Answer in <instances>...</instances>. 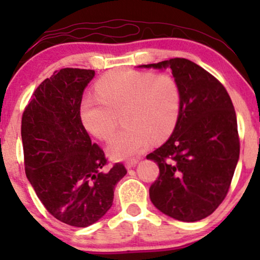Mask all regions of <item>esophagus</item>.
<instances>
[{"label": "esophagus", "mask_w": 260, "mask_h": 260, "mask_svg": "<svg viewBox=\"0 0 260 260\" xmlns=\"http://www.w3.org/2000/svg\"><path fill=\"white\" fill-rule=\"evenodd\" d=\"M137 162H138V159H132V160H128L126 162V168L127 169H132L134 166L137 165Z\"/></svg>", "instance_id": "34e87169"}]
</instances>
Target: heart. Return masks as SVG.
Returning <instances> with one entry per match:
<instances>
[{
	"label": "heart",
	"instance_id": "obj_1",
	"mask_svg": "<svg viewBox=\"0 0 260 260\" xmlns=\"http://www.w3.org/2000/svg\"><path fill=\"white\" fill-rule=\"evenodd\" d=\"M99 98H86L80 118L89 133L107 140L120 123L126 127L107 145L113 159H128L172 132L180 115V86L168 73H144L117 70L96 83Z\"/></svg>",
	"mask_w": 260,
	"mask_h": 260
}]
</instances>
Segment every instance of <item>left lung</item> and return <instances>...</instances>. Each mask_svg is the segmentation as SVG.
<instances>
[{
	"label": "left lung",
	"instance_id": "1",
	"mask_svg": "<svg viewBox=\"0 0 260 260\" xmlns=\"http://www.w3.org/2000/svg\"><path fill=\"white\" fill-rule=\"evenodd\" d=\"M142 68L169 70L180 86V115L171 137L147 155L159 177L150 201L161 213L186 222L213 214L229 192L240 157L237 120L225 86L186 58Z\"/></svg>",
	"mask_w": 260,
	"mask_h": 260
}]
</instances>
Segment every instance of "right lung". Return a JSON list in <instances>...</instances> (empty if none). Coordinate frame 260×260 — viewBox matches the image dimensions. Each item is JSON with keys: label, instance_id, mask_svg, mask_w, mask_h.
Wrapping results in <instances>:
<instances>
[{"label": "right lung", "instance_id": "1", "mask_svg": "<svg viewBox=\"0 0 260 260\" xmlns=\"http://www.w3.org/2000/svg\"><path fill=\"white\" fill-rule=\"evenodd\" d=\"M92 70L62 68L38 86L22 116L25 174L53 217L86 228L111 208L123 164L105 170V153L80 118L83 91Z\"/></svg>", "mask_w": 260, "mask_h": 260}]
</instances>
